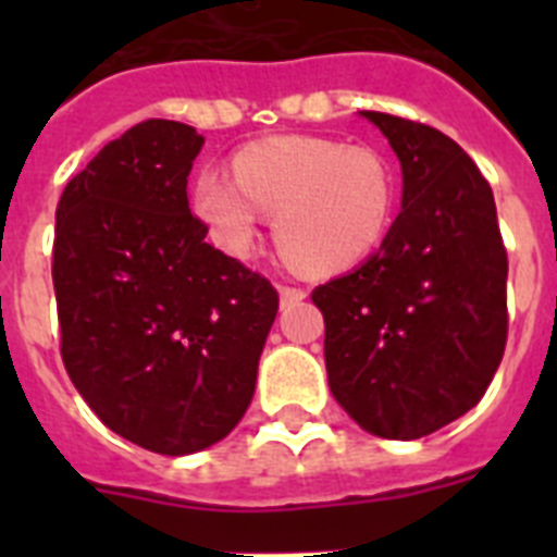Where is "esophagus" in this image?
<instances>
[{
  "label": "esophagus",
  "instance_id": "esophagus-1",
  "mask_svg": "<svg viewBox=\"0 0 557 557\" xmlns=\"http://www.w3.org/2000/svg\"><path fill=\"white\" fill-rule=\"evenodd\" d=\"M278 293H282L284 307H293V304H298L307 298V289L298 287V284H282V287H278Z\"/></svg>",
  "mask_w": 557,
  "mask_h": 557
}]
</instances>
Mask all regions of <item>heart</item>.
<instances>
[{"mask_svg":"<svg viewBox=\"0 0 557 557\" xmlns=\"http://www.w3.org/2000/svg\"><path fill=\"white\" fill-rule=\"evenodd\" d=\"M195 209L214 243L245 256L264 214L289 262L312 273L359 264L382 245L393 218V175L368 147L321 136H275L243 147L234 178L200 172Z\"/></svg>","mask_w":557,"mask_h":557,"instance_id":"1","label":"heart"}]
</instances>
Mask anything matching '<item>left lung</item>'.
<instances>
[{
    "mask_svg": "<svg viewBox=\"0 0 557 557\" xmlns=\"http://www.w3.org/2000/svg\"><path fill=\"white\" fill-rule=\"evenodd\" d=\"M401 164V211L354 273L312 289L332 396L371 435L416 441L485 396L508 343V250L488 181L446 133L362 111Z\"/></svg>",
    "mask_w": 557,
    "mask_h": 557,
    "instance_id": "left-lung-1",
    "label": "left lung"
}]
</instances>
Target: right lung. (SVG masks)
Segmentation results:
<instances>
[{
	"mask_svg": "<svg viewBox=\"0 0 557 557\" xmlns=\"http://www.w3.org/2000/svg\"><path fill=\"white\" fill-rule=\"evenodd\" d=\"M200 147L172 120L108 141L63 189L52 245L69 379L108 430L172 457L239 424L278 312L273 284L189 211Z\"/></svg>",
	"mask_w": 557,
	"mask_h": 557,
	"instance_id": "1",
	"label": "right lung"
}]
</instances>
